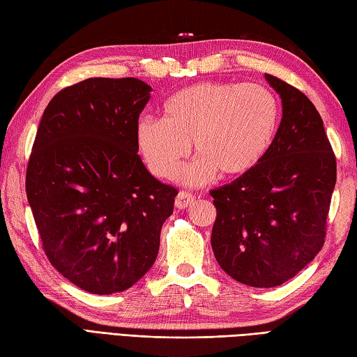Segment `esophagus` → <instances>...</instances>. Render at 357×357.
I'll list each match as a JSON object with an SVG mask.
<instances>
[{
    "label": "esophagus",
    "instance_id": "esophagus-1",
    "mask_svg": "<svg viewBox=\"0 0 357 357\" xmlns=\"http://www.w3.org/2000/svg\"><path fill=\"white\" fill-rule=\"evenodd\" d=\"M195 201V196L190 193V192H179L176 199H174V206H176L178 208H185L190 206V204Z\"/></svg>",
    "mask_w": 357,
    "mask_h": 357
}]
</instances>
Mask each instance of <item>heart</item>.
<instances>
[{"label":"heart","mask_w":357,"mask_h":357,"mask_svg":"<svg viewBox=\"0 0 357 357\" xmlns=\"http://www.w3.org/2000/svg\"><path fill=\"white\" fill-rule=\"evenodd\" d=\"M280 107L276 95L261 84L206 81L172 95L162 118L142 116L136 124V147L151 174L176 176L192 153L183 179L207 184L218 173L241 178L259 165L276 139Z\"/></svg>","instance_id":"obj_1"}]
</instances>
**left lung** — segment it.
<instances>
[{"instance_id":"1","label":"left lung","mask_w":357,"mask_h":357,"mask_svg":"<svg viewBox=\"0 0 357 357\" xmlns=\"http://www.w3.org/2000/svg\"><path fill=\"white\" fill-rule=\"evenodd\" d=\"M265 78L282 100L276 139L253 172L210 192L216 261L257 288L287 282L321 252L336 184V156L319 112L301 90Z\"/></svg>"}]
</instances>
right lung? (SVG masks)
I'll list each match as a JSON object with an SVG mask.
<instances>
[{
    "mask_svg": "<svg viewBox=\"0 0 357 357\" xmlns=\"http://www.w3.org/2000/svg\"><path fill=\"white\" fill-rule=\"evenodd\" d=\"M151 87L89 78L52 98L26 173L29 206L49 262L93 294L146 275L178 190L151 176L135 130Z\"/></svg>",
    "mask_w": 357,
    "mask_h": 357,
    "instance_id": "obj_1",
    "label": "right lung"
}]
</instances>
